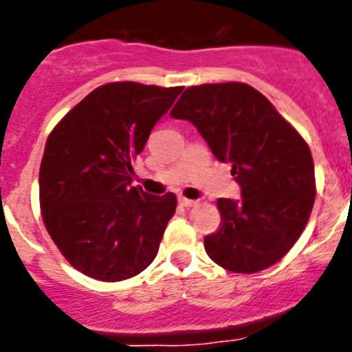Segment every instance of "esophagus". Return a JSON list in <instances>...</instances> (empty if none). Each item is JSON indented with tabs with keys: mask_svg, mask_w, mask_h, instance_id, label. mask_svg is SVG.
I'll list each match as a JSON object with an SVG mask.
<instances>
[{
	"mask_svg": "<svg viewBox=\"0 0 352 352\" xmlns=\"http://www.w3.org/2000/svg\"><path fill=\"white\" fill-rule=\"evenodd\" d=\"M179 204L183 208H192V206H197L199 201H194V199H186V197H179Z\"/></svg>",
	"mask_w": 352,
	"mask_h": 352,
	"instance_id": "34e87169",
	"label": "esophagus"
}]
</instances>
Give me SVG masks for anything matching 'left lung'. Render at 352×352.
Masks as SVG:
<instances>
[{"label": "left lung", "instance_id": "8db88e82", "mask_svg": "<svg viewBox=\"0 0 352 352\" xmlns=\"http://www.w3.org/2000/svg\"><path fill=\"white\" fill-rule=\"evenodd\" d=\"M188 120L231 173L241 199H219V231L204 238L211 261L234 273L270 268L303 232L316 199L309 144L263 93L245 82L185 89L170 111Z\"/></svg>", "mask_w": 352, "mask_h": 352}]
</instances>
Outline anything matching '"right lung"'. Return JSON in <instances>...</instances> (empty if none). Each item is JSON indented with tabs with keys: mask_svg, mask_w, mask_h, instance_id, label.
Listing matches in <instances>:
<instances>
[{
	"mask_svg": "<svg viewBox=\"0 0 352 352\" xmlns=\"http://www.w3.org/2000/svg\"><path fill=\"white\" fill-rule=\"evenodd\" d=\"M183 91L139 82L93 89L49 133L40 164L45 229L84 275L120 282L157 257L176 195L132 186V160Z\"/></svg>",
	"mask_w": 352,
	"mask_h": 352,
	"instance_id": "add662e5",
	"label": "right lung"
}]
</instances>
